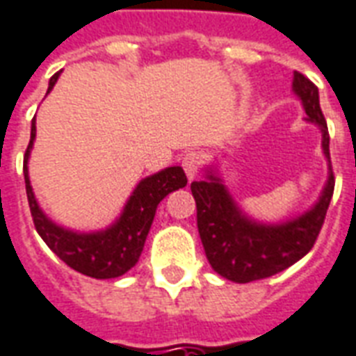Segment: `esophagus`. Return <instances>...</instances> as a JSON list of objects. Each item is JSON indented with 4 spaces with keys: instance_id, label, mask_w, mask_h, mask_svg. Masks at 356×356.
I'll return each mask as SVG.
<instances>
[{
    "instance_id": "esophagus-1",
    "label": "esophagus",
    "mask_w": 356,
    "mask_h": 356,
    "mask_svg": "<svg viewBox=\"0 0 356 356\" xmlns=\"http://www.w3.org/2000/svg\"><path fill=\"white\" fill-rule=\"evenodd\" d=\"M203 165V155L199 152H189L186 153L184 157H181V167L186 170V175H188L189 180H193L199 172V168Z\"/></svg>"
}]
</instances>
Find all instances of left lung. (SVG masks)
I'll return each instance as SVG.
<instances>
[{"label": "left lung", "mask_w": 356, "mask_h": 356, "mask_svg": "<svg viewBox=\"0 0 356 356\" xmlns=\"http://www.w3.org/2000/svg\"><path fill=\"white\" fill-rule=\"evenodd\" d=\"M294 92L302 98L307 121L323 131L324 155L330 159V136L318 102V89L300 72L294 74ZM334 172L326 181L318 203L286 224H256L238 210L220 178L207 172V178L191 181L197 204V227L207 260L218 275L233 282H252L284 271L302 260L315 245L323 229L326 210L334 193Z\"/></svg>", "instance_id": "8db88e82"}]
</instances>
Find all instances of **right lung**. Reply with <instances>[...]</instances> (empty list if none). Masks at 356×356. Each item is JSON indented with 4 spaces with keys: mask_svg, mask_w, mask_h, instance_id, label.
I'll use <instances>...</instances> for the list:
<instances>
[{
    "mask_svg": "<svg viewBox=\"0 0 356 356\" xmlns=\"http://www.w3.org/2000/svg\"><path fill=\"white\" fill-rule=\"evenodd\" d=\"M58 75L60 74H54L51 77L49 90L54 87ZM33 138H35V118L32 121L30 144L24 153V181L33 225L40 237L66 266L87 277L115 279L127 273L131 267L136 266L142 254L157 204L170 191H176L188 184L186 172L181 170V167H168L157 175L147 176L136 186L123 214L111 227L98 233H74L53 224L41 212L40 204L33 197L30 178H28V157H30Z\"/></svg>",
    "mask_w": 356,
    "mask_h": 356,
    "instance_id": "right-lung-1",
    "label": "right lung"
}]
</instances>
